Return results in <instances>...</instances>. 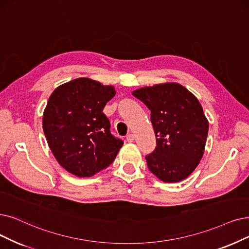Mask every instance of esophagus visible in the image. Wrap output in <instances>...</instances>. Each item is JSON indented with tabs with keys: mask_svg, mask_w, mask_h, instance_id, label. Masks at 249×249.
<instances>
[{
	"mask_svg": "<svg viewBox=\"0 0 249 249\" xmlns=\"http://www.w3.org/2000/svg\"><path fill=\"white\" fill-rule=\"evenodd\" d=\"M135 140V136L133 135V134H128L127 136H126V141L127 142H133Z\"/></svg>",
	"mask_w": 249,
	"mask_h": 249,
	"instance_id": "obj_1",
	"label": "esophagus"
}]
</instances>
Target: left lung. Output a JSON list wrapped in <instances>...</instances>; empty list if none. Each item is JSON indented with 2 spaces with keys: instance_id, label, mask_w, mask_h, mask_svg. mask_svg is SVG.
<instances>
[{
  "instance_id": "left-lung-1",
  "label": "left lung",
  "mask_w": 249,
  "mask_h": 249,
  "mask_svg": "<svg viewBox=\"0 0 249 249\" xmlns=\"http://www.w3.org/2000/svg\"><path fill=\"white\" fill-rule=\"evenodd\" d=\"M132 94L151 111L156 147L145 157L149 171L166 183L184 180L199 164L208 134L199 101L177 83L145 87Z\"/></svg>"
}]
</instances>
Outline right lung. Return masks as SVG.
<instances>
[{"label": "right lung", "mask_w": 249, "mask_h": 249, "mask_svg": "<svg viewBox=\"0 0 249 249\" xmlns=\"http://www.w3.org/2000/svg\"><path fill=\"white\" fill-rule=\"evenodd\" d=\"M112 86L79 77L56 88L43 115V130L57 161L71 174L92 177L110 165L124 141L110 133L103 113Z\"/></svg>", "instance_id": "right-lung-1"}]
</instances>
